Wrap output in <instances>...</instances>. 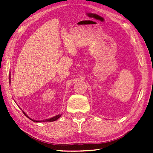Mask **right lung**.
Instances as JSON below:
<instances>
[{"instance_id":"add662e5","label":"right lung","mask_w":153,"mask_h":153,"mask_svg":"<svg viewBox=\"0 0 153 153\" xmlns=\"http://www.w3.org/2000/svg\"><path fill=\"white\" fill-rule=\"evenodd\" d=\"M11 77V76L10 75V82H11V79H10V77ZM23 111V113H24V115L27 117V118H29V119H30V120H31L32 121H33V122H36V123H41V122H53V121H55V120H58L59 118L61 117V115H56V116H54V117H52V118H50V119H45V120H34V119H30V117H29V116L28 115H27V114H26V113L24 111Z\"/></svg>"}]
</instances>
